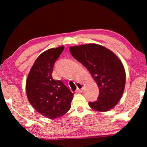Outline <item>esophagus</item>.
Here are the masks:
<instances>
[{
    "label": "esophagus",
    "mask_w": 147,
    "mask_h": 147,
    "mask_svg": "<svg viewBox=\"0 0 147 147\" xmlns=\"http://www.w3.org/2000/svg\"><path fill=\"white\" fill-rule=\"evenodd\" d=\"M76 86H77V91L80 92V91H82L83 90L84 86H83V85H82V84L81 83L77 82V83L76 84Z\"/></svg>",
    "instance_id": "esophagus-1"
}]
</instances>
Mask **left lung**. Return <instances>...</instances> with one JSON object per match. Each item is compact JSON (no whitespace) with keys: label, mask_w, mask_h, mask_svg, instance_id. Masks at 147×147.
<instances>
[{"label":"left lung","mask_w":147,"mask_h":147,"mask_svg":"<svg viewBox=\"0 0 147 147\" xmlns=\"http://www.w3.org/2000/svg\"><path fill=\"white\" fill-rule=\"evenodd\" d=\"M69 51L74 58L91 73L99 89L97 100L89 106L98 111L112 109L124 92L126 74L123 65L115 54L96 44L71 47Z\"/></svg>","instance_id":"left-lung-1"}]
</instances>
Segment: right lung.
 <instances>
[{
    "instance_id": "obj_1",
    "label": "right lung",
    "mask_w": 147,
    "mask_h": 147,
    "mask_svg": "<svg viewBox=\"0 0 147 147\" xmlns=\"http://www.w3.org/2000/svg\"><path fill=\"white\" fill-rule=\"evenodd\" d=\"M64 47L51 49L39 55L28 74L26 91L33 108L47 118L54 119L71 108L74 93L61 80L53 78V68Z\"/></svg>"
}]
</instances>
